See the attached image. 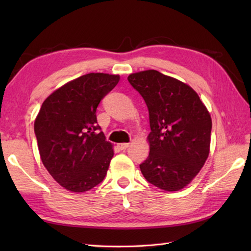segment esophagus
I'll return each mask as SVG.
<instances>
[{
	"label": "esophagus",
	"mask_w": 251,
	"mask_h": 251,
	"mask_svg": "<svg viewBox=\"0 0 251 251\" xmlns=\"http://www.w3.org/2000/svg\"><path fill=\"white\" fill-rule=\"evenodd\" d=\"M128 147H129V143H119V145H117V148L121 149V150H126Z\"/></svg>",
	"instance_id": "1"
}]
</instances>
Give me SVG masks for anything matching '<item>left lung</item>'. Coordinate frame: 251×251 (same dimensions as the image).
<instances>
[{"mask_svg":"<svg viewBox=\"0 0 251 251\" xmlns=\"http://www.w3.org/2000/svg\"><path fill=\"white\" fill-rule=\"evenodd\" d=\"M149 110L150 153L140 170L148 182L164 191L188 185L209 155L211 117L189 85L156 70L127 77Z\"/></svg>","mask_w":251,"mask_h":251,"instance_id":"obj_1","label":"left lung"}]
</instances>
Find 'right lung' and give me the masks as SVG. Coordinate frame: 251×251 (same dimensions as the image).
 <instances>
[{
    "instance_id": "obj_1",
    "label": "right lung",
    "mask_w": 251,
    "mask_h": 251,
    "mask_svg": "<svg viewBox=\"0 0 251 251\" xmlns=\"http://www.w3.org/2000/svg\"><path fill=\"white\" fill-rule=\"evenodd\" d=\"M119 81V75L85 74L55 90L41 106L34 122L41 159L68 191H88L105 177L114 153L96 111Z\"/></svg>"
}]
</instances>
